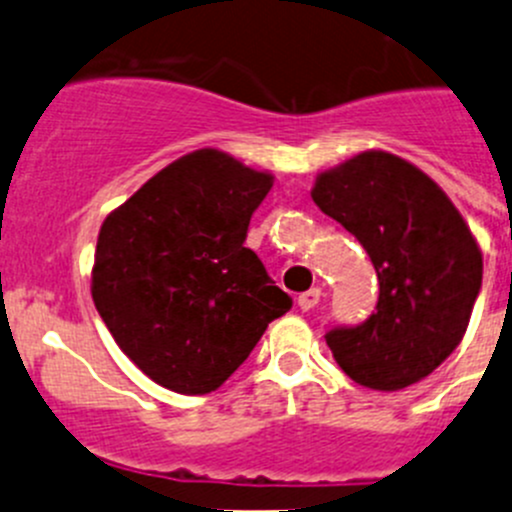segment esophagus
I'll return each instance as SVG.
<instances>
[{
  "label": "esophagus",
  "mask_w": 512,
  "mask_h": 512,
  "mask_svg": "<svg viewBox=\"0 0 512 512\" xmlns=\"http://www.w3.org/2000/svg\"><path fill=\"white\" fill-rule=\"evenodd\" d=\"M319 299H322V289H319V287H312V289H307V292L299 294V297H297V304H299V309H302V312H309V309L317 307Z\"/></svg>",
  "instance_id": "obj_1"
}]
</instances>
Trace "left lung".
I'll return each instance as SVG.
<instances>
[{
	"instance_id": "1",
	"label": "left lung",
	"mask_w": 512,
	"mask_h": 512,
	"mask_svg": "<svg viewBox=\"0 0 512 512\" xmlns=\"http://www.w3.org/2000/svg\"><path fill=\"white\" fill-rule=\"evenodd\" d=\"M312 200L361 242L379 302L327 344L356 384L396 391L431 374L461 344L483 282V255L448 195L409 160L366 151L327 170Z\"/></svg>"
}]
</instances>
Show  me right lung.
Segmentation results:
<instances>
[{"instance_id":"obj_1","label":"right lung","mask_w":512,"mask_h":512,"mask_svg":"<svg viewBox=\"0 0 512 512\" xmlns=\"http://www.w3.org/2000/svg\"><path fill=\"white\" fill-rule=\"evenodd\" d=\"M270 188V173L203 148L103 220L94 304L123 354L165 389L215 391L292 307L245 247Z\"/></svg>"}]
</instances>
